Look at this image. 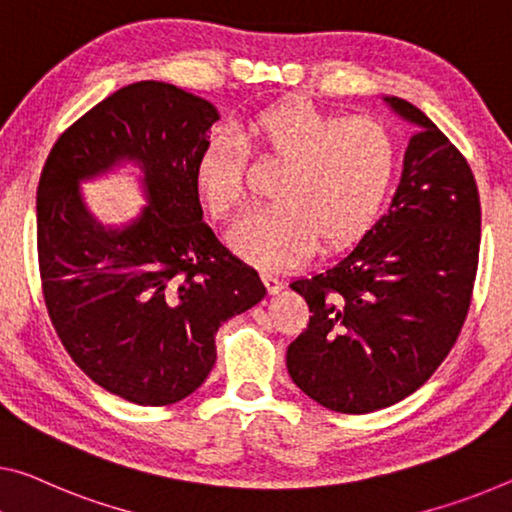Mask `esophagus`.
I'll return each mask as SVG.
<instances>
[{
    "label": "esophagus",
    "instance_id": "obj_1",
    "mask_svg": "<svg viewBox=\"0 0 512 512\" xmlns=\"http://www.w3.org/2000/svg\"><path fill=\"white\" fill-rule=\"evenodd\" d=\"M263 277V283H265V288H267V293H279V290L283 288V281L279 279V277H274V274H270V272H263L261 274Z\"/></svg>",
    "mask_w": 512,
    "mask_h": 512
}]
</instances>
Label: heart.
<instances>
[{
    "instance_id": "obj_1",
    "label": "heart",
    "mask_w": 512,
    "mask_h": 512,
    "mask_svg": "<svg viewBox=\"0 0 512 512\" xmlns=\"http://www.w3.org/2000/svg\"><path fill=\"white\" fill-rule=\"evenodd\" d=\"M233 132H212L194 162V185L208 212L231 222L245 206V146L281 162L270 183L274 203L247 215L233 245L261 267H283L320 247L359 238L380 212L398 169V141L373 119H341L309 100L256 109Z\"/></svg>"
}]
</instances>
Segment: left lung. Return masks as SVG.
<instances>
[{"mask_svg": "<svg viewBox=\"0 0 512 512\" xmlns=\"http://www.w3.org/2000/svg\"><path fill=\"white\" fill-rule=\"evenodd\" d=\"M384 102L416 128L389 212L348 256L290 283L311 318L288 345V373L343 414L398 403L437 371L465 325L478 270L481 199L465 155L421 109Z\"/></svg>", "mask_w": 512, "mask_h": 512, "instance_id": "8db88e82", "label": "left lung"}]
</instances>
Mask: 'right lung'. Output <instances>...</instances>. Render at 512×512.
<instances>
[{"label": "right lung", "mask_w": 512, "mask_h": 512, "mask_svg": "<svg viewBox=\"0 0 512 512\" xmlns=\"http://www.w3.org/2000/svg\"><path fill=\"white\" fill-rule=\"evenodd\" d=\"M217 109L167 82H135L57 139L36 192L43 300L61 345L130 403H178L206 382L217 329L265 297L254 267L203 222L194 162ZM135 159L149 206L130 227L90 217L79 180Z\"/></svg>", "instance_id": "1"}]
</instances>
